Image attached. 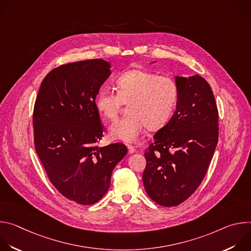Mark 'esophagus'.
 I'll list each match as a JSON object with an SVG mask.
<instances>
[{
  "instance_id": "34e87169",
  "label": "esophagus",
  "mask_w": 251,
  "mask_h": 251,
  "mask_svg": "<svg viewBox=\"0 0 251 251\" xmlns=\"http://www.w3.org/2000/svg\"><path fill=\"white\" fill-rule=\"evenodd\" d=\"M127 148H128V153H129V154H133V153L136 152V149H135L132 145L127 144Z\"/></svg>"
}]
</instances>
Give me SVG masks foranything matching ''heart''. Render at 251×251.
<instances>
[{
  "mask_svg": "<svg viewBox=\"0 0 251 251\" xmlns=\"http://www.w3.org/2000/svg\"><path fill=\"white\" fill-rule=\"evenodd\" d=\"M117 93L103 87L95 97V107L107 121L117 118L122 104H127L125 117L109 127L112 140L134 142L146 126L158 130L171 119L178 99L176 81L151 71L131 69L115 81Z\"/></svg>",
  "mask_w": 251,
  "mask_h": 251,
  "instance_id": "heart-1",
  "label": "heart"
}]
</instances>
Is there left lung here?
Masks as SVG:
<instances>
[{
  "mask_svg": "<svg viewBox=\"0 0 251 251\" xmlns=\"http://www.w3.org/2000/svg\"><path fill=\"white\" fill-rule=\"evenodd\" d=\"M178 99L171 120L145 153L143 184L163 206L189 199L206 174L219 141V111L212 90L200 75L176 76Z\"/></svg>",
  "mask_w": 251,
  "mask_h": 251,
  "instance_id": "1",
  "label": "left lung"
}]
</instances>
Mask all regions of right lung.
Here are the masks:
<instances>
[{
	"label": "right lung",
	"instance_id": "right-lung-1",
	"mask_svg": "<svg viewBox=\"0 0 251 251\" xmlns=\"http://www.w3.org/2000/svg\"><path fill=\"white\" fill-rule=\"evenodd\" d=\"M110 63L88 59L62 64L47 75L35 99L34 147L51 184L79 204L97 202L109 189L115 166L127 147H98L103 126L95 107Z\"/></svg>",
	"mask_w": 251,
	"mask_h": 251
}]
</instances>
